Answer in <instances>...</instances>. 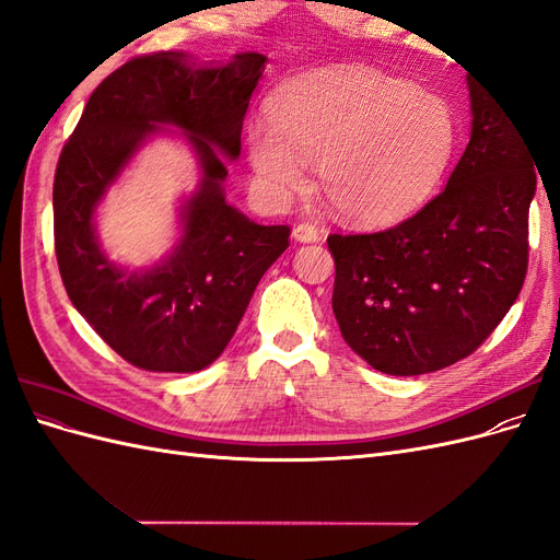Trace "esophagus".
<instances>
[{"mask_svg":"<svg viewBox=\"0 0 560 560\" xmlns=\"http://www.w3.org/2000/svg\"><path fill=\"white\" fill-rule=\"evenodd\" d=\"M292 238L296 243H317L319 241V229L313 226V224H296L294 231H292Z\"/></svg>","mask_w":560,"mask_h":560,"instance_id":"obj_1","label":"esophagus"}]
</instances>
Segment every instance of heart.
I'll return each instance as SVG.
<instances>
[{
    "label": "heart",
    "instance_id": "heart-1",
    "mask_svg": "<svg viewBox=\"0 0 560 560\" xmlns=\"http://www.w3.org/2000/svg\"><path fill=\"white\" fill-rule=\"evenodd\" d=\"M455 147L448 105L364 67L301 77L270 100L268 121L247 128L261 191L282 200L315 159L319 196L352 224H385L413 210L442 177Z\"/></svg>",
    "mask_w": 560,
    "mask_h": 560
}]
</instances>
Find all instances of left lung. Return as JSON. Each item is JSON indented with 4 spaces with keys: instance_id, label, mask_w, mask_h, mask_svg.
<instances>
[{
    "instance_id": "1",
    "label": "left lung",
    "mask_w": 560,
    "mask_h": 560,
    "mask_svg": "<svg viewBox=\"0 0 560 560\" xmlns=\"http://www.w3.org/2000/svg\"><path fill=\"white\" fill-rule=\"evenodd\" d=\"M471 135L446 189L397 226L331 233V308L346 343L389 376L465 360L528 273L535 161L516 118L469 77Z\"/></svg>"
}]
</instances>
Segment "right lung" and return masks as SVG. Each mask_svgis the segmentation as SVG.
Returning a JSON list of instances; mask_svg holds the SVG:
<instances>
[{"mask_svg": "<svg viewBox=\"0 0 560 560\" xmlns=\"http://www.w3.org/2000/svg\"><path fill=\"white\" fill-rule=\"evenodd\" d=\"M266 56L202 67L177 50L138 56L89 97L54 179L60 278L74 308L121 358L144 371L191 374L224 352L261 276L290 247V226H261L226 202V159ZM156 125L195 144L203 179L183 211L185 235L161 267L124 271L98 249L96 202Z\"/></svg>", "mask_w": 560, "mask_h": 560, "instance_id": "obj_1", "label": "right lung"}]
</instances>
